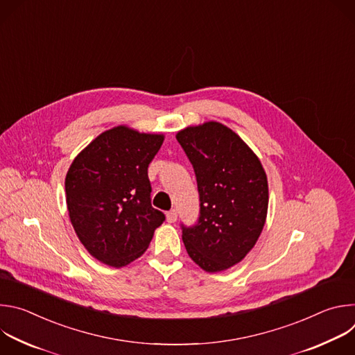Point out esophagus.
Wrapping results in <instances>:
<instances>
[{
    "mask_svg": "<svg viewBox=\"0 0 355 355\" xmlns=\"http://www.w3.org/2000/svg\"><path fill=\"white\" fill-rule=\"evenodd\" d=\"M177 216H178V214H177L175 209H171L170 212H167V220H168V223H174V222L177 220Z\"/></svg>",
    "mask_w": 355,
    "mask_h": 355,
    "instance_id": "1",
    "label": "esophagus"
}]
</instances>
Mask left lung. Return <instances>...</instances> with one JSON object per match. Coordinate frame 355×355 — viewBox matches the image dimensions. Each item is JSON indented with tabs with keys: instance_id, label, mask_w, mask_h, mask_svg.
Returning a JSON list of instances; mask_svg holds the SVG:
<instances>
[{
	"instance_id": "obj_1",
	"label": "left lung",
	"mask_w": 355,
	"mask_h": 355,
	"mask_svg": "<svg viewBox=\"0 0 355 355\" xmlns=\"http://www.w3.org/2000/svg\"><path fill=\"white\" fill-rule=\"evenodd\" d=\"M177 140L191 162L199 193V218L181 223L189 257L208 272L240 263L266 223L268 184L250 147L218 122L187 128Z\"/></svg>"
}]
</instances>
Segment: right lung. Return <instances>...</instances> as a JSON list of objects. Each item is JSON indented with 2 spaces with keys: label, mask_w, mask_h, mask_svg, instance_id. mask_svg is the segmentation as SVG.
I'll return each mask as SVG.
<instances>
[{
  "label": "right lung",
  "mask_w": 355,
  "mask_h": 355,
  "mask_svg": "<svg viewBox=\"0 0 355 355\" xmlns=\"http://www.w3.org/2000/svg\"><path fill=\"white\" fill-rule=\"evenodd\" d=\"M163 140L118 126L99 135L71 163L66 175L70 220L96 260L116 268L132 263L166 220L151 207L147 175Z\"/></svg>",
  "instance_id": "obj_1"
}]
</instances>
